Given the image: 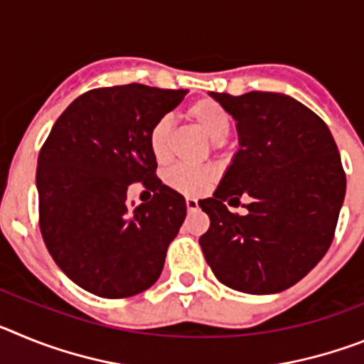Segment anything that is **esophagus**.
Segmentation results:
<instances>
[{
  "mask_svg": "<svg viewBox=\"0 0 364 364\" xmlns=\"http://www.w3.org/2000/svg\"><path fill=\"white\" fill-rule=\"evenodd\" d=\"M186 205H188V211H197L198 210V200L193 197L186 198Z\"/></svg>",
  "mask_w": 364,
  "mask_h": 364,
  "instance_id": "esophagus-1",
  "label": "esophagus"
}]
</instances>
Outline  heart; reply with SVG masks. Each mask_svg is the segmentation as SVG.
I'll use <instances>...</instances> for the list:
<instances>
[{
	"label": "heart",
	"instance_id": "b5f03b06",
	"mask_svg": "<svg viewBox=\"0 0 364 364\" xmlns=\"http://www.w3.org/2000/svg\"><path fill=\"white\" fill-rule=\"evenodd\" d=\"M186 117L191 124H195L213 144L226 140L231 131V117L226 107L210 98H202L193 102L186 109ZM171 140V118L164 117L153 124L147 136L149 151L153 159L159 164H166L171 154L169 147ZM211 175L205 169H193V167L176 166L167 171V184L182 193H200L210 184Z\"/></svg>",
	"mask_w": 364,
	"mask_h": 364
}]
</instances>
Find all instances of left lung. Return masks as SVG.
<instances>
[{"label": "left lung", "instance_id": "obj_1", "mask_svg": "<svg viewBox=\"0 0 364 364\" xmlns=\"http://www.w3.org/2000/svg\"><path fill=\"white\" fill-rule=\"evenodd\" d=\"M235 120L239 149L213 197L198 200L215 277L242 294H279L317 266L332 244L346 176L328 125L281 92H210ZM252 200L244 218L225 202Z\"/></svg>", "mask_w": 364, "mask_h": 364}]
</instances>
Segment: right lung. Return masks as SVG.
Instances as JSON below:
<instances>
[{"instance_id": "obj_1", "label": "right lung", "mask_w": 364, "mask_h": 364, "mask_svg": "<svg viewBox=\"0 0 364 364\" xmlns=\"http://www.w3.org/2000/svg\"><path fill=\"white\" fill-rule=\"evenodd\" d=\"M188 91L104 87L62 112L38 156L45 246L73 282L98 297L147 290L162 273L186 218V198L154 176L147 136ZM144 181L154 200L134 206L127 188Z\"/></svg>"}]
</instances>
